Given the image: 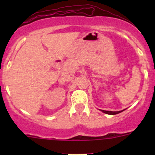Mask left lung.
Here are the masks:
<instances>
[{
	"label": "left lung",
	"instance_id": "1",
	"mask_svg": "<svg viewBox=\"0 0 155 155\" xmlns=\"http://www.w3.org/2000/svg\"><path fill=\"white\" fill-rule=\"evenodd\" d=\"M124 110H121V111H115V112H112V111H106V110H101L103 112H104V113L106 114H108V115H116V114H118L120 113V112H123Z\"/></svg>",
	"mask_w": 155,
	"mask_h": 155
}]
</instances>
